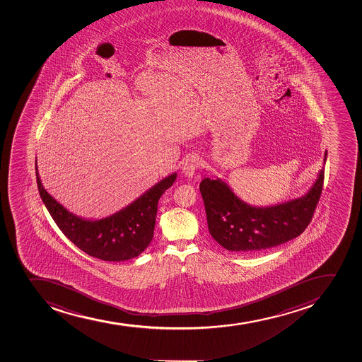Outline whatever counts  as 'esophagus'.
Masks as SVG:
<instances>
[{"label":"esophagus","mask_w":362,"mask_h":362,"mask_svg":"<svg viewBox=\"0 0 362 362\" xmlns=\"http://www.w3.org/2000/svg\"><path fill=\"white\" fill-rule=\"evenodd\" d=\"M202 168V163H200L199 158L196 156H191L185 159V162L182 163V173L186 177L192 178L193 175L196 173L197 170Z\"/></svg>","instance_id":"34e87169"}]
</instances>
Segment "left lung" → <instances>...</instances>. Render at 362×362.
Listing matches in <instances>:
<instances>
[{
    "label": "left lung",
    "instance_id": "8db88e82",
    "mask_svg": "<svg viewBox=\"0 0 362 362\" xmlns=\"http://www.w3.org/2000/svg\"><path fill=\"white\" fill-rule=\"evenodd\" d=\"M327 151L325 153L326 162ZM325 171L306 196L269 207H253L239 199L226 182L205 178L199 185L211 235L238 253L276 247L292 240L310 225L324 186Z\"/></svg>",
    "mask_w": 362,
    "mask_h": 362
}]
</instances>
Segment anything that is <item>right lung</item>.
Returning <instances> with one entry per match:
<instances>
[{"instance_id":"add662e5","label":"right lung","mask_w":362,"mask_h":362,"mask_svg":"<svg viewBox=\"0 0 362 362\" xmlns=\"http://www.w3.org/2000/svg\"><path fill=\"white\" fill-rule=\"evenodd\" d=\"M38 192L59 230L79 250L104 262H124L141 255L153 237L157 204L173 186V173L156 184L129 206L100 221H84L57 203L42 185L36 165Z\"/></svg>"}]
</instances>
